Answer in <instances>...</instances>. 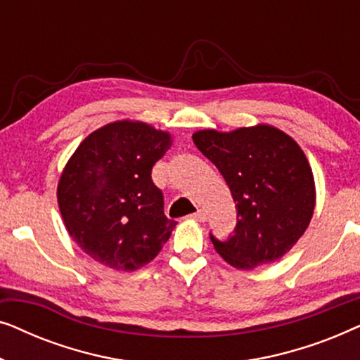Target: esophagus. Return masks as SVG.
<instances>
[{"label": "esophagus", "mask_w": 360, "mask_h": 360, "mask_svg": "<svg viewBox=\"0 0 360 360\" xmlns=\"http://www.w3.org/2000/svg\"><path fill=\"white\" fill-rule=\"evenodd\" d=\"M191 218L196 219V221H200V223H205V221L208 219V216H206V213H205L203 210H198L195 214H191Z\"/></svg>", "instance_id": "obj_1"}]
</instances>
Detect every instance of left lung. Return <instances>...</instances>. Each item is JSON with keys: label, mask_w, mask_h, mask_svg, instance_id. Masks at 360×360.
I'll return each instance as SVG.
<instances>
[{"label": "left lung", "mask_w": 360, "mask_h": 360, "mask_svg": "<svg viewBox=\"0 0 360 360\" xmlns=\"http://www.w3.org/2000/svg\"><path fill=\"white\" fill-rule=\"evenodd\" d=\"M193 142L224 176L238 210L228 239L210 234L216 252L243 270L287 254L307 231L316 198L311 167L297 142L267 124L198 131Z\"/></svg>", "instance_id": "obj_1"}]
</instances>
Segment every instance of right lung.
I'll list each match as a JSON object with an SVG mask.
<instances>
[{
	"mask_svg": "<svg viewBox=\"0 0 360 360\" xmlns=\"http://www.w3.org/2000/svg\"><path fill=\"white\" fill-rule=\"evenodd\" d=\"M170 144L169 132L116 121L73 152L57 186L58 208L68 234L93 260L132 272L169 240L176 223L165 216L150 174Z\"/></svg>",
	"mask_w": 360,
	"mask_h": 360,
	"instance_id": "1",
	"label": "right lung"
}]
</instances>
